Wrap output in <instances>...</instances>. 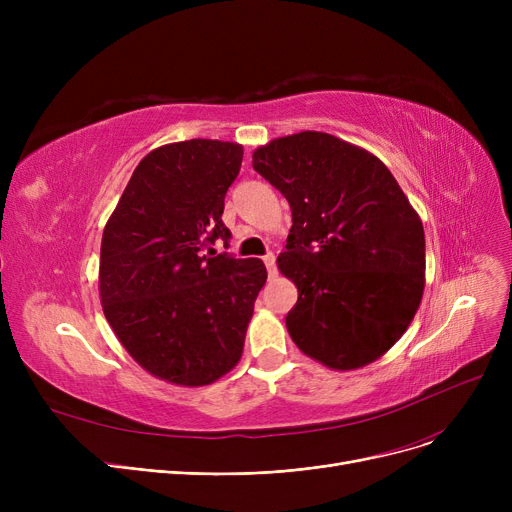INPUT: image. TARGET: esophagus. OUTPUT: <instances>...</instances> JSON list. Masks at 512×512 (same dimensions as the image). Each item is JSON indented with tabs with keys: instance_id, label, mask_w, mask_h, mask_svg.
<instances>
[{
	"instance_id": "esophagus-1",
	"label": "esophagus",
	"mask_w": 512,
	"mask_h": 512,
	"mask_svg": "<svg viewBox=\"0 0 512 512\" xmlns=\"http://www.w3.org/2000/svg\"><path fill=\"white\" fill-rule=\"evenodd\" d=\"M263 261H265L267 272H270V278H274V276H276V255H274V253H267V255L263 257Z\"/></svg>"
}]
</instances>
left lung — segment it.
<instances>
[{
    "label": "left lung",
    "mask_w": 512,
    "mask_h": 512,
    "mask_svg": "<svg viewBox=\"0 0 512 512\" xmlns=\"http://www.w3.org/2000/svg\"><path fill=\"white\" fill-rule=\"evenodd\" d=\"M286 197L280 272L297 284L286 315L301 351L332 369L380 359L405 334L425 286V234L396 178L369 151L305 130L253 153Z\"/></svg>",
    "instance_id": "8db88e82"
}]
</instances>
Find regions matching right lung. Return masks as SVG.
<instances>
[{"instance_id": "1", "label": "right lung", "mask_w": 512, "mask_h": 512, "mask_svg": "<svg viewBox=\"0 0 512 512\" xmlns=\"http://www.w3.org/2000/svg\"><path fill=\"white\" fill-rule=\"evenodd\" d=\"M240 164L238 143L193 139L153 149L103 230L105 319L128 355L170 384L205 386L240 361L267 280L261 259L211 249L230 238L224 197Z\"/></svg>"}]
</instances>
